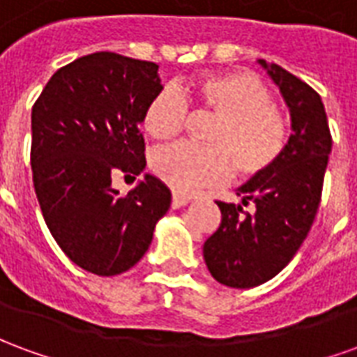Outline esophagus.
<instances>
[{
	"label": "esophagus",
	"instance_id": "34e87169",
	"mask_svg": "<svg viewBox=\"0 0 357 357\" xmlns=\"http://www.w3.org/2000/svg\"><path fill=\"white\" fill-rule=\"evenodd\" d=\"M187 202H191V199L185 197V195H172V208H181V206H185Z\"/></svg>",
	"mask_w": 357,
	"mask_h": 357
}]
</instances>
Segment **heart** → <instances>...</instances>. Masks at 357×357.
Returning a JSON list of instances; mask_svg holds the SVG:
<instances>
[{"instance_id": "heart-1", "label": "heart", "mask_w": 357, "mask_h": 357, "mask_svg": "<svg viewBox=\"0 0 357 357\" xmlns=\"http://www.w3.org/2000/svg\"><path fill=\"white\" fill-rule=\"evenodd\" d=\"M189 95L218 116L206 133L208 145L176 143L156 149L151 168L178 193L222 183L229 172L241 179L262 176L283 156L289 126L273 95L256 74L233 70L204 76L183 91L166 86L149 101L143 126L151 137L168 141L185 130Z\"/></svg>"}]
</instances>
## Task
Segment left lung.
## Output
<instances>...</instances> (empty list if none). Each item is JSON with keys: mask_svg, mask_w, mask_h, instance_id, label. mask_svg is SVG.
<instances>
[{"mask_svg": "<svg viewBox=\"0 0 357 357\" xmlns=\"http://www.w3.org/2000/svg\"><path fill=\"white\" fill-rule=\"evenodd\" d=\"M258 63L283 95L292 133L275 166L237 189L241 204L216 201L222 224L202 255L218 283L233 289L266 283L296 255L317 214L333 147L319 93L279 65ZM250 202L255 210L245 213Z\"/></svg>", "mask_w": 357, "mask_h": 357, "instance_id": "obj_1", "label": "left lung"}]
</instances>
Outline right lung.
Instances as JSON below:
<instances>
[{"label":"right lung","mask_w":357,"mask_h":357,"mask_svg":"<svg viewBox=\"0 0 357 357\" xmlns=\"http://www.w3.org/2000/svg\"><path fill=\"white\" fill-rule=\"evenodd\" d=\"M162 89L158 65L99 51L59 68L32 107V179L43 220L61 250L95 275L139 262L172 193L145 174L126 197L112 174L139 176V132L149 101Z\"/></svg>","instance_id":"obj_1"}]
</instances>
